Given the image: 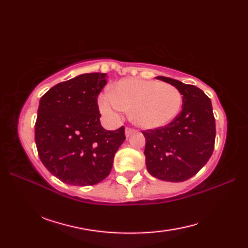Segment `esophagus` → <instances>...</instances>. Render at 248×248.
<instances>
[{"mask_svg": "<svg viewBox=\"0 0 248 248\" xmlns=\"http://www.w3.org/2000/svg\"><path fill=\"white\" fill-rule=\"evenodd\" d=\"M135 132V130L132 128H125V136H130L131 134H133Z\"/></svg>", "mask_w": 248, "mask_h": 248, "instance_id": "esophagus-1", "label": "esophagus"}]
</instances>
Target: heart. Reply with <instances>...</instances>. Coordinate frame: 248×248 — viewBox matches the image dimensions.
I'll return each instance as SVG.
<instances>
[{"label":"heart","mask_w":248,"mask_h":248,"mask_svg":"<svg viewBox=\"0 0 248 248\" xmlns=\"http://www.w3.org/2000/svg\"><path fill=\"white\" fill-rule=\"evenodd\" d=\"M182 100V93L171 84L130 78L115 83L112 93L101 94L99 108L110 121H117L131 109V118L136 125L154 129L176 117Z\"/></svg>","instance_id":"obj_1"}]
</instances>
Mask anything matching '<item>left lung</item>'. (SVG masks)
Returning a JSON list of instances; mask_svg holds the SVG:
<instances>
[{
  "label": "left lung",
  "mask_w": 248,
  "mask_h": 248,
  "mask_svg": "<svg viewBox=\"0 0 248 248\" xmlns=\"http://www.w3.org/2000/svg\"><path fill=\"white\" fill-rule=\"evenodd\" d=\"M182 93V110L165 127L141 131L146 139L147 170L160 180L182 182L202 170L215 143V118L202 89L166 77H156Z\"/></svg>",
  "instance_id": "left-lung-1"
}]
</instances>
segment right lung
Listing matches in <instances>:
<instances>
[{
  "mask_svg": "<svg viewBox=\"0 0 248 248\" xmlns=\"http://www.w3.org/2000/svg\"><path fill=\"white\" fill-rule=\"evenodd\" d=\"M107 73H85L50 88L40 98L35 143L43 164L70 186H93L107 178L124 127L108 131L100 124L98 96Z\"/></svg>",
  "mask_w": 248,
  "mask_h": 248,
  "instance_id": "1",
  "label": "right lung"
}]
</instances>
